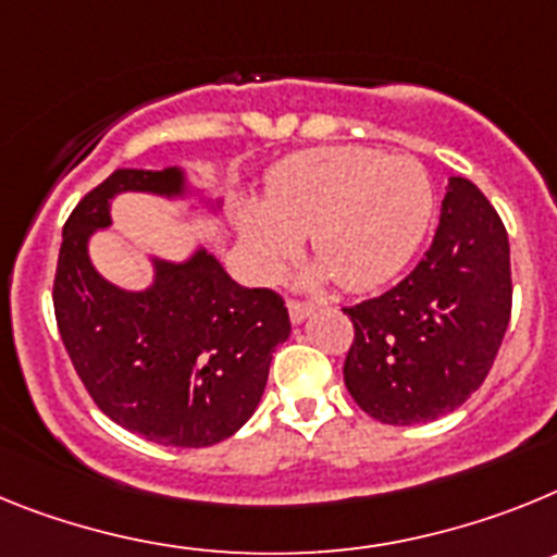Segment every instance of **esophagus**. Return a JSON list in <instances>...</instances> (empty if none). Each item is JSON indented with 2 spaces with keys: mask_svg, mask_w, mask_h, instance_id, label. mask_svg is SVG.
Here are the masks:
<instances>
[{
  "mask_svg": "<svg viewBox=\"0 0 557 557\" xmlns=\"http://www.w3.org/2000/svg\"><path fill=\"white\" fill-rule=\"evenodd\" d=\"M313 313V306H306V302H297V299H288V317H292L294 325L299 322H306L308 317Z\"/></svg>",
  "mask_w": 557,
  "mask_h": 557,
  "instance_id": "esophagus-1",
  "label": "esophagus"
}]
</instances>
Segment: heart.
<instances>
[{
  "label": "heart",
  "mask_w": 557,
  "mask_h": 557,
  "mask_svg": "<svg viewBox=\"0 0 557 557\" xmlns=\"http://www.w3.org/2000/svg\"><path fill=\"white\" fill-rule=\"evenodd\" d=\"M432 210V182L414 159L319 148L280 164L263 207L240 210L238 232L260 277L277 274L306 238L322 272L347 292H367L412 260Z\"/></svg>",
  "instance_id": "heart-1"
}]
</instances>
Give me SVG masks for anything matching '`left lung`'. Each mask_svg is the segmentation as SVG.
<instances>
[{"instance_id":"1","label":"left lung","mask_w":557,"mask_h":557,"mask_svg":"<svg viewBox=\"0 0 557 557\" xmlns=\"http://www.w3.org/2000/svg\"><path fill=\"white\" fill-rule=\"evenodd\" d=\"M510 244L496 210L448 178L434 240L409 277L345 308L356 327L345 386L370 418L429 423L482 386L510 322Z\"/></svg>"}]
</instances>
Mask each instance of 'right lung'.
Returning <instances> with one entry per match:
<instances>
[{"instance_id":"add662e5","label":"right lung","mask_w":557,"mask_h":557,"mask_svg":"<svg viewBox=\"0 0 557 557\" xmlns=\"http://www.w3.org/2000/svg\"><path fill=\"white\" fill-rule=\"evenodd\" d=\"M120 193L221 210L182 168H120L86 193L64 224L52 288L66 352L95 404L128 432L176 448L221 443L258 409L272 352L292 333L288 308L269 288L235 283L207 246L185 260L151 258L153 280L139 292L106 280L89 240L111 226Z\"/></svg>"}]
</instances>
